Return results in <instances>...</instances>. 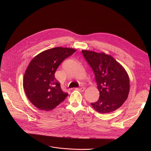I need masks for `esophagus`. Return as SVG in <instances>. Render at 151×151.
Here are the masks:
<instances>
[{"instance_id":"1","label":"esophagus","mask_w":151,"mask_h":151,"mask_svg":"<svg viewBox=\"0 0 151 151\" xmlns=\"http://www.w3.org/2000/svg\"><path fill=\"white\" fill-rule=\"evenodd\" d=\"M77 90L79 91L80 92H83L85 90V87H81V88H76Z\"/></svg>"}]
</instances>
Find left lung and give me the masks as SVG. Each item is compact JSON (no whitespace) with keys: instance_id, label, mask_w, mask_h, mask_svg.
<instances>
[{"instance_id":"obj_1","label":"left lung","mask_w":151,"mask_h":151,"mask_svg":"<svg viewBox=\"0 0 151 151\" xmlns=\"http://www.w3.org/2000/svg\"><path fill=\"white\" fill-rule=\"evenodd\" d=\"M82 54L93 69L100 97L91 103L99 113L116 111L128 98L130 79L125 69L112 56L104 52L82 50Z\"/></svg>"}]
</instances>
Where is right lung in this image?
Instances as JSON below:
<instances>
[{
  "instance_id": "add662e5",
  "label": "right lung",
  "mask_w": 151,
  "mask_h": 151,
  "mask_svg": "<svg viewBox=\"0 0 151 151\" xmlns=\"http://www.w3.org/2000/svg\"><path fill=\"white\" fill-rule=\"evenodd\" d=\"M75 51L74 48L55 47L42 51L30 62L23 87L28 99L37 108L52 110L68 96L62 91L54 75L60 63Z\"/></svg>"
}]
</instances>
